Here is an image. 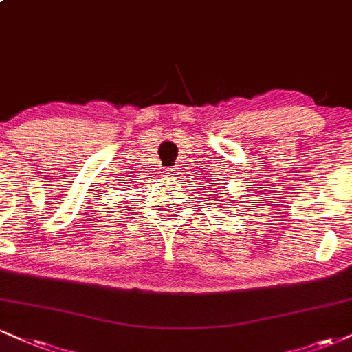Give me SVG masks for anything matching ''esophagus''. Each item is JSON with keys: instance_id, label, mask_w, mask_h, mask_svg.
I'll return each mask as SVG.
<instances>
[{"instance_id": "esophagus-1", "label": "esophagus", "mask_w": 352, "mask_h": 352, "mask_svg": "<svg viewBox=\"0 0 352 352\" xmlns=\"http://www.w3.org/2000/svg\"><path fill=\"white\" fill-rule=\"evenodd\" d=\"M177 175H179V168H165L164 170V177L167 179H177Z\"/></svg>"}]
</instances>
